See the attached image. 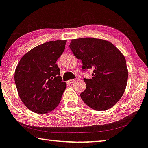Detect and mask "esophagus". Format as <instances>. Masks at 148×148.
<instances>
[{"label":"esophagus","instance_id":"1","mask_svg":"<svg viewBox=\"0 0 148 148\" xmlns=\"http://www.w3.org/2000/svg\"><path fill=\"white\" fill-rule=\"evenodd\" d=\"M76 79H73V80H70L68 81V83H70V84H73V83L75 82V81H76Z\"/></svg>","mask_w":148,"mask_h":148}]
</instances>
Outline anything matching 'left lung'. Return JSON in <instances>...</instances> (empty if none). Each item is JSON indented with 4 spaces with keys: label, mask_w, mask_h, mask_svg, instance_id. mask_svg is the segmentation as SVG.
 <instances>
[{
    "label": "left lung",
    "mask_w": 148,
    "mask_h": 148,
    "mask_svg": "<svg viewBox=\"0 0 148 148\" xmlns=\"http://www.w3.org/2000/svg\"><path fill=\"white\" fill-rule=\"evenodd\" d=\"M70 48L82 60L84 70L94 68L92 78L84 79L83 102L98 111L114 106L124 93L128 77L122 53L109 41L94 38L72 39Z\"/></svg>",
    "instance_id": "1"
}]
</instances>
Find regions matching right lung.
I'll return each instance as SVG.
<instances>
[{
	"label": "right lung",
	"instance_id": "add662e5",
	"mask_svg": "<svg viewBox=\"0 0 148 148\" xmlns=\"http://www.w3.org/2000/svg\"><path fill=\"white\" fill-rule=\"evenodd\" d=\"M66 40L50 41L32 48L22 57L14 72L18 96L31 111L46 114L56 108L66 88L56 62Z\"/></svg>",
	"mask_w": 148,
	"mask_h": 148
}]
</instances>
